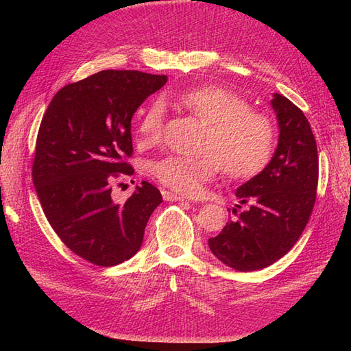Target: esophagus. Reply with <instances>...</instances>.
I'll list each match as a JSON object with an SVG mask.
<instances>
[{"mask_svg":"<svg viewBox=\"0 0 351 351\" xmlns=\"http://www.w3.org/2000/svg\"><path fill=\"white\" fill-rule=\"evenodd\" d=\"M162 197H164V200H168V202H183L184 200L183 196H180L173 192H168V190H162Z\"/></svg>","mask_w":351,"mask_h":351,"instance_id":"1","label":"esophagus"}]
</instances>
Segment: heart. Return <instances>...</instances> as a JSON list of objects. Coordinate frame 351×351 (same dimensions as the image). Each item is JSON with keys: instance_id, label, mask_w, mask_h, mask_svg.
Returning <instances> with one entry per match:
<instances>
[{"instance_id": "1", "label": "heart", "mask_w": 351, "mask_h": 351, "mask_svg": "<svg viewBox=\"0 0 351 351\" xmlns=\"http://www.w3.org/2000/svg\"><path fill=\"white\" fill-rule=\"evenodd\" d=\"M177 101L208 124L199 156L168 155L152 162L151 171L164 186L182 195L196 196L218 171L232 178L249 177L267 164L274 146V127L267 115L249 110L240 95L219 86L182 92ZM165 105L152 101L139 117L137 133L145 146L162 136Z\"/></svg>"}]
</instances>
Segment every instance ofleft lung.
<instances>
[{
    "label": "left lung",
    "mask_w": 351,
    "mask_h": 351,
    "mask_svg": "<svg viewBox=\"0 0 351 351\" xmlns=\"http://www.w3.org/2000/svg\"><path fill=\"white\" fill-rule=\"evenodd\" d=\"M271 107L280 130L277 149L258 176L236 190L240 205L249 208L208 240L210 252L240 272L282 258L302 236L316 200L319 162L311 124L280 93H272Z\"/></svg>",
    "instance_id": "left-lung-1"
}]
</instances>
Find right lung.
Returning a JSON list of instances; mask_svg holds the SVG:
<instances>
[{
	"label": "right lung",
	"instance_id": "1",
	"mask_svg": "<svg viewBox=\"0 0 351 351\" xmlns=\"http://www.w3.org/2000/svg\"><path fill=\"white\" fill-rule=\"evenodd\" d=\"M167 76L104 70L67 84L40 121L32 177L42 209L66 246L98 267H114L139 252L147 221L162 202L147 182L124 204L111 182L132 176V119Z\"/></svg>",
	"mask_w": 351,
	"mask_h": 351
}]
</instances>
